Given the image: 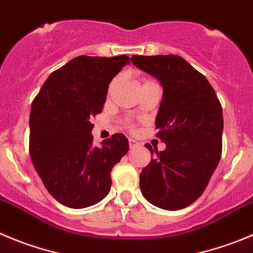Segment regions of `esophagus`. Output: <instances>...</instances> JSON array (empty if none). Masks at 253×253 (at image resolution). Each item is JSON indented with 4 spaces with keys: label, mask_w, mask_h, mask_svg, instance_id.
Here are the masks:
<instances>
[{
    "label": "esophagus",
    "mask_w": 253,
    "mask_h": 253,
    "mask_svg": "<svg viewBox=\"0 0 253 253\" xmlns=\"http://www.w3.org/2000/svg\"><path fill=\"white\" fill-rule=\"evenodd\" d=\"M138 145H139L138 141H135L134 139H129V148L134 149V148H136Z\"/></svg>",
    "instance_id": "34e87169"
}]
</instances>
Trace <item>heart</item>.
<instances>
[{
    "label": "heart",
    "mask_w": 253,
    "mask_h": 253,
    "mask_svg": "<svg viewBox=\"0 0 253 253\" xmlns=\"http://www.w3.org/2000/svg\"><path fill=\"white\" fill-rule=\"evenodd\" d=\"M145 82H150V81H145ZM126 126H129V128H130V126H131L130 123H126Z\"/></svg>",
    "instance_id": "heart-1"
}]
</instances>
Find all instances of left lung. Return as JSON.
<instances>
[{
	"mask_svg": "<svg viewBox=\"0 0 253 253\" xmlns=\"http://www.w3.org/2000/svg\"><path fill=\"white\" fill-rule=\"evenodd\" d=\"M134 66L160 81L163 100L155 120L164 151L140 172V190L153 205L180 210L203 195L222 153V107L204 74L184 58L133 56Z\"/></svg>",
	"mask_w": 253,
	"mask_h": 253,
	"instance_id": "left-lung-1",
	"label": "left lung"
}]
</instances>
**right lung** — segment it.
I'll list each match as a JSON object with an SVG mask.
<instances>
[{
	"label": "right lung",
	"instance_id": "add662e5",
	"mask_svg": "<svg viewBox=\"0 0 253 253\" xmlns=\"http://www.w3.org/2000/svg\"><path fill=\"white\" fill-rule=\"evenodd\" d=\"M128 56H79L52 72L33 99L30 155L43 185L58 203L83 209L99 203L112 185L110 171L128 153L120 133L93 146L90 123L102 113L112 79Z\"/></svg>",
	"mask_w": 253,
	"mask_h": 253
}]
</instances>
